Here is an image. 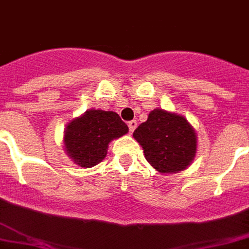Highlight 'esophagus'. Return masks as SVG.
Segmentation results:
<instances>
[{
    "label": "esophagus",
    "mask_w": 249,
    "mask_h": 249,
    "mask_svg": "<svg viewBox=\"0 0 249 249\" xmlns=\"http://www.w3.org/2000/svg\"><path fill=\"white\" fill-rule=\"evenodd\" d=\"M137 127V122L136 121H129L128 122V128H129V132H133L135 128Z\"/></svg>",
    "instance_id": "obj_1"
}]
</instances>
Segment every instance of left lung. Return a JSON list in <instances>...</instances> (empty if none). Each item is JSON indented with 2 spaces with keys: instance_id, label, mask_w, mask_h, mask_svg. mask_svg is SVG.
<instances>
[{
  "instance_id": "left-lung-1",
  "label": "left lung",
  "mask_w": 249,
  "mask_h": 249,
  "mask_svg": "<svg viewBox=\"0 0 249 249\" xmlns=\"http://www.w3.org/2000/svg\"><path fill=\"white\" fill-rule=\"evenodd\" d=\"M133 137L142 146L145 158L160 173L186 169L196 154L197 137L184 117L154 109Z\"/></svg>"
}]
</instances>
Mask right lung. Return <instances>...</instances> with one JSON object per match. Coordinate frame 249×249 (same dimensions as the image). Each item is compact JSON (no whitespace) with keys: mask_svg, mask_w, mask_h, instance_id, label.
Listing matches in <instances>:
<instances>
[{"mask_svg":"<svg viewBox=\"0 0 249 249\" xmlns=\"http://www.w3.org/2000/svg\"><path fill=\"white\" fill-rule=\"evenodd\" d=\"M127 132L128 127L116 112L90 109L66 127V151L77 165L90 168L106 158L113 139Z\"/></svg>","mask_w":249,"mask_h":249,"instance_id":"1","label":"right lung"}]
</instances>
